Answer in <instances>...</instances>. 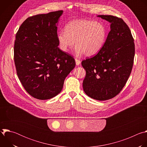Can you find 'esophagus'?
Wrapping results in <instances>:
<instances>
[{
  "label": "esophagus",
  "instance_id": "obj_1",
  "mask_svg": "<svg viewBox=\"0 0 147 147\" xmlns=\"http://www.w3.org/2000/svg\"><path fill=\"white\" fill-rule=\"evenodd\" d=\"M75 60H76V64L77 66H78V65H80L81 61H80V60H78V59H76Z\"/></svg>",
  "mask_w": 147,
  "mask_h": 147
}]
</instances>
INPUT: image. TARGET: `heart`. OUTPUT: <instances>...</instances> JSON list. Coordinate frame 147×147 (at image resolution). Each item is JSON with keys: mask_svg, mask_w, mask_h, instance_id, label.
Masks as SVG:
<instances>
[{"mask_svg": "<svg viewBox=\"0 0 147 147\" xmlns=\"http://www.w3.org/2000/svg\"><path fill=\"white\" fill-rule=\"evenodd\" d=\"M107 30L101 23L86 19L72 20L65 27V31H60L57 39L60 49L67 52L75 44V52L80 56H92L98 53L104 45Z\"/></svg>", "mask_w": 147, "mask_h": 147, "instance_id": "b5f03b06", "label": "heart"}]
</instances>
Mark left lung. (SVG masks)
I'll return each instance as SVG.
<instances>
[{
  "label": "left lung",
  "instance_id": "left-lung-1",
  "mask_svg": "<svg viewBox=\"0 0 147 147\" xmlns=\"http://www.w3.org/2000/svg\"><path fill=\"white\" fill-rule=\"evenodd\" d=\"M98 17L111 23V31L100 51L82 61L86 71L82 86L88 96L105 100L119 94L126 83L133 68L135 45L130 28L121 18Z\"/></svg>",
  "mask_w": 147,
  "mask_h": 147
}]
</instances>
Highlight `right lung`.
<instances>
[{
    "label": "right lung",
    "instance_id": "1",
    "mask_svg": "<svg viewBox=\"0 0 147 147\" xmlns=\"http://www.w3.org/2000/svg\"><path fill=\"white\" fill-rule=\"evenodd\" d=\"M63 10L33 16L20 27L14 47L17 74L26 91L40 100L61 91L76 61L57 47V26Z\"/></svg>",
    "mask_w": 147,
    "mask_h": 147
}]
</instances>
